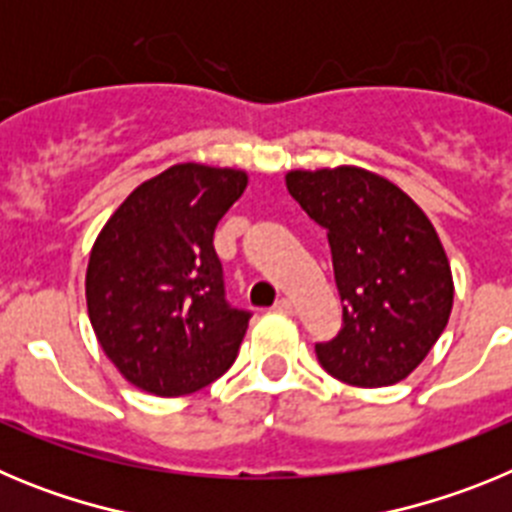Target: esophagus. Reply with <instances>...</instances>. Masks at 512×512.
<instances>
[{
	"label": "esophagus",
	"mask_w": 512,
	"mask_h": 512,
	"mask_svg": "<svg viewBox=\"0 0 512 512\" xmlns=\"http://www.w3.org/2000/svg\"><path fill=\"white\" fill-rule=\"evenodd\" d=\"M274 310L284 312V315H292V310H295V302L287 300V297H279V300L274 302Z\"/></svg>",
	"instance_id": "obj_1"
}]
</instances>
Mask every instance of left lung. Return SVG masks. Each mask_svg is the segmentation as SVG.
<instances>
[{"label":"left lung","instance_id":"obj_1","mask_svg":"<svg viewBox=\"0 0 512 512\" xmlns=\"http://www.w3.org/2000/svg\"><path fill=\"white\" fill-rule=\"evenodd\" d=\"M287 192L328 230L343 325L320 366L351 387H390L423 364L454 307V277L418 202L361 166L292 169Z\"/></svg>","mask_w":512,"mask_h":512}]
</instances>
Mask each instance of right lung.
Segmentation results:
<instances>
[{
  "mask_svg": "<svg viewBox=\"0 0 512 512\" xmlns=\"http://www.w3.org/2000/svg\"><path fill=\"white\" fill-rule=\"evenodd\" d=\"M246 187L243 169L174 164L135 187L99 230L84 282L89 323L138 390L192 395L238 356L251 315L225 305L212 233Z\"/></svg>",
  "mask_w": 512,
  "mask_h": 512,
  "instance_id": "1",
  "label": "right lung"
}]
</instances>
